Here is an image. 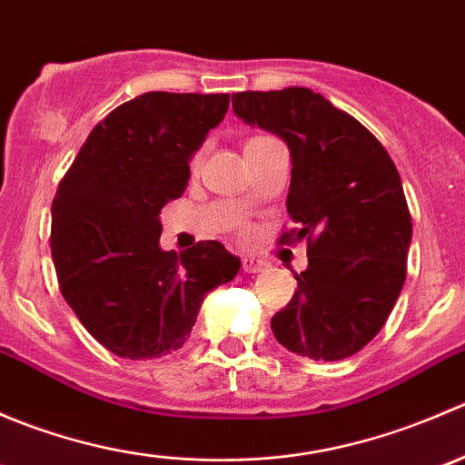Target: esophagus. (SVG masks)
Returning <instances> with one entry per match:
<instances>
[{
  "mask_svg": "<svg viewBox=\"0 0 465 465\" xmlns=\"http://www.w3.org/2000/svg\"><path fill=\"white\" fill-rule=\"evenodd\" d=\"M267 267V262L259 259V256H245L242 259V270L250 272V274H256V272H262Z\"/></svg>",
  "mask_w": 465,
  "mask_h": 465,
  "instance_id": "34e87169",
  "label": "esophagus"
}]
</instances>
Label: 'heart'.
Returning a JSON list of instances; mask_svg holds the SVG:
<instances>
[{
  "label": "heart",
  "mask_w": 465,
  "mask_h": 465,
  "mask_svg": "<svg viewBox=\"0 0 465 465\" xmlns=\"http://www.w3.org/2000/svg\"><path fill=\"white\" fill-rule=\"evenodd\" d=\"M200 162V154H195V157H193V166H195V163H198Z\"/></svg>",
  "instance_id": "obj_1"
}]
</instances>
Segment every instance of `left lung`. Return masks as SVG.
<instances>
[{
    "label": "left lung",
    "mask_w": 465,
    "mask_h": 465,
    "mask_svg": "<svg viewBox=\"0 0 465 465\" xmlns=\"http://www.w3.org/2000/svg\"><path fill=\"white\" fill-rule=\"evenodd\" d=\"M233 114L288 143V213L308 241V267L272 317L279 344L311 360H344L378 335L407 274L411 215L382 143L308 87L233 94Z\"/></svg>",
    "instance_id": "obj_1"
}]
</instances>
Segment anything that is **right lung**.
<instances>
[{"mask_svg":"<svg viewBox=\"0 0 465 465\" xmlns=\"http://www.w3.org/2000/svg\"><path fill=\"white\" fill-rule=\"evenodd\" d=\"M229 94L148 92L89 133L51 204L60 292L89 335L128 360L184 346L204 297L241 259L218 241L159 247V211L186 191L191 159L224 119Z\"/></svg>","mask_w":465,"mask_h":465,"instance_id":"right-lung-1","label":"right lung"}]
</instances>
